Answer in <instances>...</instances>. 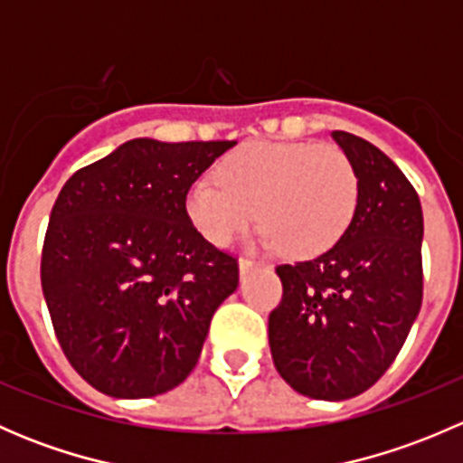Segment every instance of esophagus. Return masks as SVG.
Instances as JSON below:
<instances>
[{
    "label": "esophagus",
    "instance_id": "obj_1",
    "mask_svg": "<svg viewBox=\"0 0 463 463\" xmlns=\"http://www.w3.org/2000/svg\"><path fill=\"white\" fill-rule=\"evenodd\" d=\"M255 266H258V264H255L253 260H249V258H241V260H240V273H241V275L250 273V270H253Z\"/></svg>",
    "mask_w": 463,
    "mask_h": 463
}]
</instances>
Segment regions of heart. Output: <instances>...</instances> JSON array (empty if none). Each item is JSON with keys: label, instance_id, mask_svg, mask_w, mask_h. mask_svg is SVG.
<instances>
[{"label": "heart", "instance_id": "1", "mask_svg": "<svg viewBox=\"0 0 463 463\" xmlns=\"http://www.w3.org/2000/svg\"><path fill=\"white\" fill-rule=\"evenodd\" d=\"M358 194L356 167L335 145L246 143L219 163L217 179L194 181L185 210L210 244L228 246L260 219L266 249L307 260L338 244Z\"/></svg>", "mask_w": 463, "mask_h": 463}]
</instances>
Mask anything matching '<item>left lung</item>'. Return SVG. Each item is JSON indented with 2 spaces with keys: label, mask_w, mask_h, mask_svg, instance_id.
<instances>
[{
  "label": "left lung",
  "mask_w": 463,
  "mask_h": 463,
  "mask_svg": "<svg viewBox=\"0 0 463 463\" xmlns=\"http://www.w3.org/2000/svg\"><path fill=\"white\" fill-rule=\"evenodd\" d=\"M358 172V208L320 258L279 264L282 302L269 316L279 376L311 399L363 394L387 372L423 300V213L417 190L381 149L331 132Z\"/></svg>",
  "instance_id": "8db88e82"
}]
</instances>
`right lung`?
<instances>
[{
  "label": "right lung",
  "mask_w": 463,
  "mask_h": 463,
  "mask_svg": "<svg viewBox=\"0 0 463 463\" xmlns=\"http://www.w3.org/2000/svg\"><path fill=\"white\" fill-rule=\"evenodd\" d=\"M237 141L134 138L64 184L42 246V291L64 356L118 399L188 378L237 258L203 240L188 190Z\"/></svg>",
  "instance_id": "add662e5"
}]
</instances>
